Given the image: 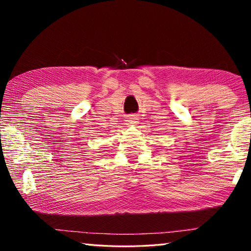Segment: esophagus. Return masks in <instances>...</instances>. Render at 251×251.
<instances>
[{
  "mask_svg": "<svg viewBox=\"0 0 251 251\" xmlns=\"http://www.w3.org/2000/svg\"><path fill=\"white\" fill-rule=\"evenodd\" d=\"M136 120H137V118H136V115H129L128 120H127V123H128V124H135Z\"/></svg>",
  "mask_w": 251,
  "mask_h": 251,
  "instance_id": "obj_1",
  "label": "esophagus"
}]
</instances>
